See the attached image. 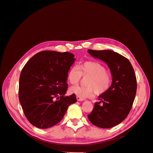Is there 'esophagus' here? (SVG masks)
Wrapping results in <instances>:
<instances>
[{
	"instance_id": "esophagus-1",
	"label": "esophagus",
	"mask_w": 153,
	"mask_h": 153,
	"mask_svg": "<svg viewBox=\"0 0 153 153\" xmlns=\"http://www.w3.org/2000/svg\"><path fill=\"white\" fill-rule=\"evenodd\" d=\"M76 100H77V101H83V100H84V99L80 98V96H76Z\"/></svg>"
}]
</instances>
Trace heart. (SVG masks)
I'll list each match as a JSON object with an SVG mask.
<instances>
[{
	"label": "heart",
	"instance_id": "b5f03b06",
	"mask_svg": "<svg viewBox=\"0 0 153 153\" xmlns=\"http://www.w3.org/2000/svg\"><path fill=\"white\" fill-rule=\"evenodd\" d=\"M88 76L85 80V86H75L70 88V92L82 98L91 97L96 92L100 95L107 92L112 85V75L106 70L102 64L96 61H85L77 66L71 67L68 72V80L69 84L76 85L82 76Z\"/></svg>",
	"mask_w": 153,
	"mask_h": 153
}]
</instances>
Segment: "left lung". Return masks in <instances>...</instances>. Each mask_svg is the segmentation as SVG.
Segmentation results:
<instances>
[{
  "mask_svg": "<svg viewBox=\"0 0 153 153\" xmlns=\"http://www.w3.org/2000/svg\"><path fill=\"white\" fill-rule=\"evenodd\" d=\"M91 56L107 64L112 75L109 90L99 96L88 119L94 126L110 128L121 123L131 109L137 92V78L129 60L112 50H88Z\"/></svg>",
  "mask_w": 153,
  "mask_h": 153,
  "instance_id": "1",
  "label": "left lung"
}]
</instances>
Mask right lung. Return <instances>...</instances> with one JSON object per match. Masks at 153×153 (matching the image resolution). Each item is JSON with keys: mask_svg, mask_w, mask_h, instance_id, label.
<instances>
[{"mask_svg": "<svg viewBox=\"0 0 153 153\" xmlns=\"http://www.w3.org/2000/svg\"><path fill=\"white\" fill-rule=\"evenodd\" d=\"M68 52L43 51L23 68L19 80V100L24 113L33 126L52 127L63 119L76 95L66 96L67 75L75 61Z\"/></svg>", "mask_w": 153, "mask_h": 153, "instance_id": "right-lung-1", "label": "right lung"}]
</instances>
